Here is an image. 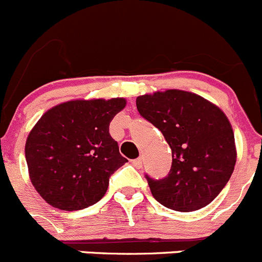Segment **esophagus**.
<instances>
[{"label": "esophagus", "mask_w": 262, "mask_h": 262, "mask_svg": "<svg viewBox=\"0 0 262 262\" xmlns=\"http://www.w3.org/2000/svg\"><path fill=\"white\" fill-rule=\"evenodd\" d=\"M131 163H132V165H134L135 168H141V165H142V159H141V158H137V159L131 160Z\"/></svg>", "instance_id": "1"}]
</instances>
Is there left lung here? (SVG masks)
Listing matches in <instances>:
<instances>
[{"mask_svg":"<svg viewBox=\"0 0 262 262\" xmlns=\"http://www.w3.org/2000/svg\"><path fill=\"white\" fill-rule=\"evenodd\" d=\"M136 107L172 150L167 177L145 174L155 200L182 213L209 205L229 181L237 158L227 116L200 95L176 89L137 97Z\"/></svg>","mask_w":262,"mask_h":262,"instance_id":"8db88e82","label":"left lung"}]
</instances>
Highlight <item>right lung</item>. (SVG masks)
Segmentation results:
<instances>
[{
  "label": "right lung",
  "instance_id": "obj_1",
  "mask_svg": "<svg viewBox=\"0 0 262 262\" xmlns=\"http://www.w3.org/2000/svg\"><path fill=\"white\" fill-rule=\"evenodd\" d=\"M123 98L71 100L46 112L30 131L25 158L33 186L53 208L81 210L107 192L127 159L110 134Z\"/></svg>",
  "mask_w": 262,
  "mask_h": 262
}]
</instances>
